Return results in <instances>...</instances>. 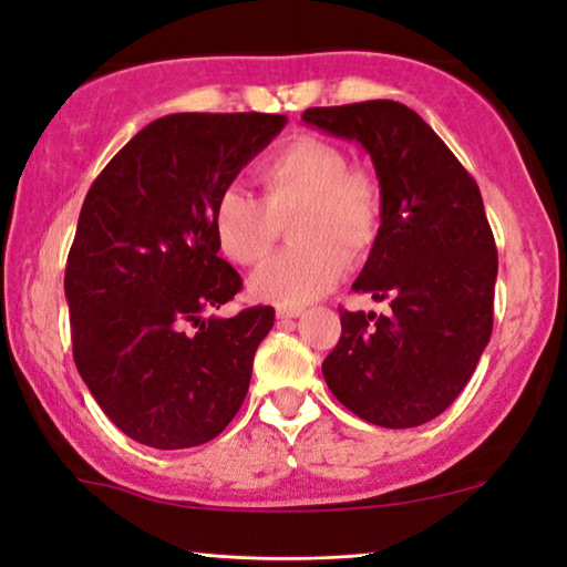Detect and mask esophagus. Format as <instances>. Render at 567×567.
Here are the masks:
<instances>
[{
	"label": "esophagus",
	"instance_id": "obj_1",
	"mask_svg": "<svg viewBox=\"0 0 567 567\" xmlns=\"http://www.w3.org/2000/svg\"><path fill=\"white\" fill-rule=\"evenodd\" d=\"M301 312H305V309H301V307H286V305H278L276 307L278 320H293V317H299Z\"/></svg>",
	"mask_w": 567,
	"mask_h": 567
}]
</instances>
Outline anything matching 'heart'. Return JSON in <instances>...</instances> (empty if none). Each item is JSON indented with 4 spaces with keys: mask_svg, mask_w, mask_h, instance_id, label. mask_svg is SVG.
Here are the masks:
<instances>
[{
    "mask_svg": "<svg viewBox=\"0 0 567 567\" xmlns=\"http://www.w3.org/2000/svg\"><path fill=\"white\" fill-rule=\"evenodd\" d=\"M262 200L239 188L219 193L214 231L221 252L239 266H258L274 250L281 224L291 221L297 247L270 258L250 278V291L274 305L301 307L343 276L382 227V188L367 169L348 167L336 144L297 136L258 165Z\"/></svg>",
    "mask_w": 567,
    "mask_h": 567,
    "instance_id": "heart-1",
    "label": "heart"
}]
</instances>
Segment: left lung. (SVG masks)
<instances>
[{"label":"left lung","mask_w":567,"mask_h":567,"mask_svg":"<svg viewBox=\"0 0 567 567\" xmlns=\"http://www.w3.org/2000/svg\"><path fill=\"white\" fill-rule=\"evenodd\" d=\"M301 121L355 138L382 188V227L353 291L390 312L340 309L324 382L363 421L415 429L460 398L491 340L498 250L483 196L436 131L394 100L309 107Z\"/></svg>","instance_id":"left-lung-1"}]
</instances>
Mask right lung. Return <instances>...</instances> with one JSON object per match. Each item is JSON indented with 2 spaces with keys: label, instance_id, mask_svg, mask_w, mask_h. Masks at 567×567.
I'll return each instance as SVG.
<instances>
[{
  "label": "right lung",
  "instance_id": "1",
  "mask_svg": "<svg viewBox=\"0 0 567 567\" xmlns=\"http://www.w3.org/2000/svg\"><path fill=\"white\" fill-rule=\"evenodd\" d=\"M284 126L274 113L165 115L90 185L64 274L74 363L138 444L200 446L243 408L276 312L206 317L243 289L214 204Z\"/></svg>",
  "mask_w": 567,
  "mask_h": 567
}]
</instances>
